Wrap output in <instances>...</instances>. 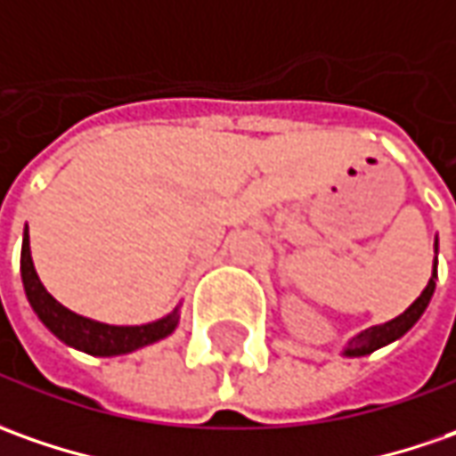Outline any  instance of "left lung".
I'll use <instances>...</instances> for the list:
<instances>
[{
  "instance_id": "8db88e82",
  "label": "left lung",
  "mask_w": 456,
  "mask_h": 456,
  "mask_svg": "<svg viewBox=\"0 0 456 456\" xmlns=\"http://www.w3.org/2000/svg\"><path fill=\"white\" fill-rule=\"evenodd\" d=\"M434 280H436V262H434V273L432 277H429V282H427V288L421 290V295L416 297L414 303L406 307L399 318L384 322V325H373L369 330H363V333H358V336L351 338V340L346 343V348H343V355H369L373 354V351L388 346V343H394V340L403 336L406 330H411L414 322L424 315V310H427L429 300H432L434 288H436Z\"/></svg>"
}]
</instances>
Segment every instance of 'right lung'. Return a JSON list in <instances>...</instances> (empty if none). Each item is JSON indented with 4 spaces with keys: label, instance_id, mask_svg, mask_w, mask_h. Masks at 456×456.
<instances>
[{
    "label": "right lung",
    "instance_id": "obj_1",
    "mask_svg": "<svg viewBox=\"0 0 456 456\" xmlns=\"http://www.w3.org/2000/svg\"><path fill=\"white\" fill-rule=\"evenodd\" d=\"M20 270H22L24 295H27L32 310L37 313V318L45 322V328L50 333H55L62 343H68L77 351H86L90 355L131 354L135 348H143V346H151V343H156L161 338L171 336L176 330V325H179V307L174 313H168L161 321L146 322V325H108V322L83 318V315L72 313L65 305H60L55 297L45 290V285L35 273L32 255H29L27 227H24L22 237Z\"/></svg>",
    "mask_w": 456,
    "mask_h": 456
}]
</instances>
